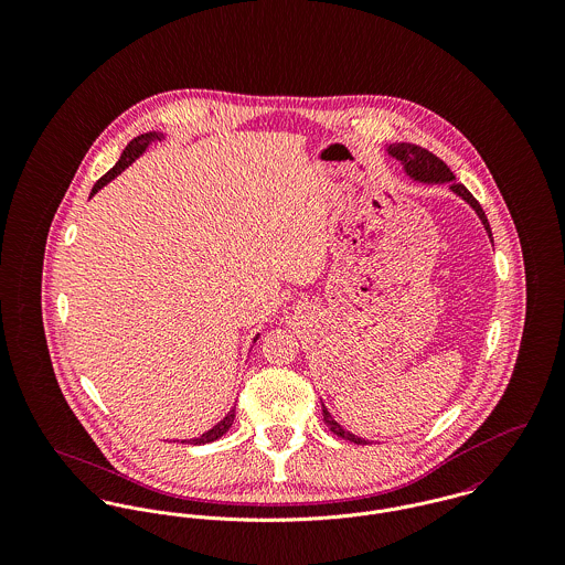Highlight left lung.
Segmentation results:
<instances>
[{
    "label": "left lung",
    "instance_id": "left-lung-1",
    "mask_svg": "<svg viewBox=\"0 0 565 565\" xmlns=\"http://www.w3.org/2000/svg\"><path fill=\"white\" fill-rule=\"evenodd\" d=\"M387 154L394 157L396 161L403 162L404 173H406L411 180H415V182H422V184H448L452 193H457L461 200H466V202L475 209V213H477L479 220L483 222L489 242L493 243L491 228H489V222H487V217H484V211L481 209V204L475 200V195H472L463 184L457 182L455 173L450 171V167H448L446 162L439 161L433 152H428V150H424V148H419V146H413V143H392V146L387 148ZM322 413L326 426H328L334 435H339V437H343V439H348V441H352V444H367L365 439H361V437L352 435L350 430H345V428L328 413V408H326L323 404Z\"/></svg>",
    "mask_w": 565,
    "mask_h": 565
}]
</instances>
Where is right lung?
<instances>
[{
	"mask_svg": "<svg viewBox=\"0 0 565 565\" xmlns=\"http://www.w3.org/2000/svg\"><path fill=\"white\" fill-rule=\"evenodd\" d=\"M164 139V135L162 132H146V135H139L137 139H132L128 146H126V150L121 152V159L115 162V167L110 169V171H106L95 184H93V189H90V198L102 189V186H106L110 180H115L128 164H132V162L137 161L148 148H150V143H154V141H162ZM258 339V334L254 337V341ZM233 422H235V408H231L228 411V415L222 419V422H217L211 430H206V433H202L200 437H195V439H182V444L184 441H189V444H193V446H202V444H211V441H215V439H220L231 426H233Z\"/></svg>",
	"mask_w": 565,
	"mask_h": 565,
	"instance_id": "right-lung-1",
	"label": "right lung"
}]
</instances>
